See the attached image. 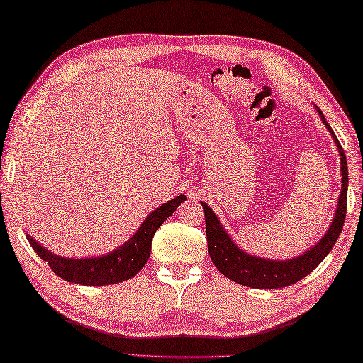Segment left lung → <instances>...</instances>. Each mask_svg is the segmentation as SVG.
<instances>
[{"label": "left lung", "instance_id": "left-lung-1", "mask_svg": "<svg viewBox=\"0 0 363 363\" xmlns=\"http://www.w3.org/2000/svg\"><path fill=\"white\" fill-rule=\"evenodd\" d=\"M315 109H318L322 123L330 131L333 141L337 144L341 160V194L338 196V206L337 211H335L330 227H328L325 235L314 246L305 250L298 257H292L289 260H273L247 254L246 250L236 246L232 236L225 232L220 220L217 219L214 211L206 203L200 201L204 209L206 240L211 260H213L216 268L225 278L238 282L241 286L252 289H281L295 284V282H298L311 273L314 268H318L319 263L330 252L341 233L347 206V162L345 150H342L340 141L335 136L330 125L325 121L322 111L318 106H315Z\"/></svg>", "mask_w": 363, "mask_h": 363}]
</instances>
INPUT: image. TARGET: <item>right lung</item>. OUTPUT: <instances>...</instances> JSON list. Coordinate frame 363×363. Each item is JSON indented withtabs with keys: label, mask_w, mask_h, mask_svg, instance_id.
Returning <instances> with one entry per match:
<instances>
[{
	"label": "right lung",
	"mask_w": 363,
	"mask_h": 363,
	"mask_svg": "<svg viewBox=\"0 0 363 363\" xmlns=\"http://www.w3.org/2000/svg\"><path fill=\"white\" fill-rule=\"evenodd\" d=\"M187 200L186 195H179L176 199L163 203L162 206L154 209L141 227L136 230L131 238L122 246L111 250L109 254L98 257H85V259H69L52 254L49 249L26 233V240L31 247L43 260L49 263L57 276L68 282L81 286H108L133 278L146 265L150 255V246L157 230L168 217L174 213L181 203Z\"/></svg>",
	"instance_id": "right-lung-1"
}]
</instances>
